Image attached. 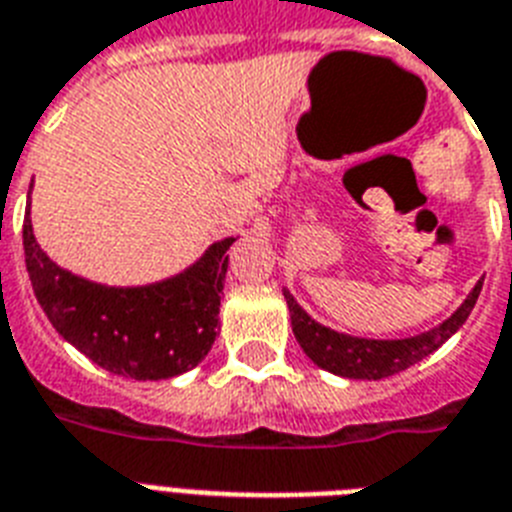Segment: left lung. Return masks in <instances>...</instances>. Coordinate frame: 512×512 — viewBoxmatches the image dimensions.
I'll list each match as a JSON object with an SVG mask.
<instances>
[{
  "label": "left lung",
  "instance_id": "left-lung-1",
  "mask_svg": "<svg viewBox=\"0 0 512 512\" xmlns=\"http://www.w3.org/2000/svg\"><path fill=\"white\" fill-rule=\"evenodd\" d=\"M481 285L484 280L476 282L463 306L455 311L450 319L439 324V327L429 329L424 335L408 337V340H363V337H350L332 332V329L322 327L314 322L311 316L303 311L295 298L285 290V301L290 308V324H293L295 340L301 342L303 353L324 371H332L337 377L348 379H384L405 371L408 366L418 363L429 353L442 345L445 340L463 327L468 314L474 311L476 301H479Z\"/></svg>",
  "mask_w": 512,
  "mask_h": 512
}]
</instances>
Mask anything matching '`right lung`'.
Wrapping results in <instances>:
<instances>
[{"label": "right lung", "instance_id": "add662e5", "mask_svg": "<svg viewBox=\"0 0 512 512\" xmlns=\"http://www.w3.org/2000/svg\"><path fill=\"white\" fill-rule=\"evenodd\" d=\"M219 240L201 261L146 287H107L59 269L33 238L25 211L23 248L36 301L59 335L101 369L138 379H170L193 369L214 345L227 248Z\"/></svg>", "mask_w": 512, "mask_h": 512}]
</instances>
